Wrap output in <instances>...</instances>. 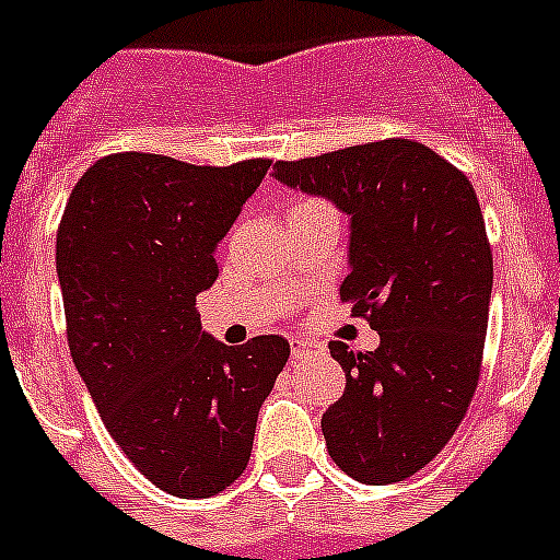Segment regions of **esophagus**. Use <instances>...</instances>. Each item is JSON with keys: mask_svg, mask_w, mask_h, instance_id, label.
I'll return each instance as SVG.
<instances>
[{"mask_svg": "<svg viewBox=\"0 0 560 560\" xmlns=\"http://www.w3.org/2000/svg\"><path fill=\"white\" fill-rule=\"evenodd\" d=\"M315 348L317 345L310 342V339H295V342H292V357L301 359V357H306V353L315 351Z\"/></svg>", "mask_w": 560, "mask_h": 560, "instance_id": "esophagus-1", "label": "esophagus"}]
</instances>
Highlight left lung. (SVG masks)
<instances>
[{
  "instance_id": "1",
  "label": "left lung",
  "mask_w": 560,
  "mask_h": 560,
  "mask_svg": "<svg viewBox=\"0 0 560 560\" xmlns=\"http://www.w3.org/2000/svg\"><path fill=\"white\" fill-rule=\"evenodd\" d=\"M273 176L351 218L339 295L381 345H328L345 392L320 428L342 472L398 483L451 442L478 386L494 273L478 196L456 165L406 138L281 160Z\"/></svg>"
}]
</instances>
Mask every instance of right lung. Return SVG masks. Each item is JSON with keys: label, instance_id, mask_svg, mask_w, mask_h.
<instances>
[{"label": "right lung", "instance_id": "obj_1", "mask_svg": "<svg viewBox=\"0 0 560 560\" xmlns=\"http://www.w3.org/2000/svg\"><path fill=\"white\" fill-rule=\"evenodd\" d=\"M268 168L109 154L77 182L57 229L71 359L109 436L176 498H212L243 475L290 357L279 334L218 342L196 312L218 279V243Z\"/></svg>", "mask_w": 560, "mask_h": 560}]
</instances>
